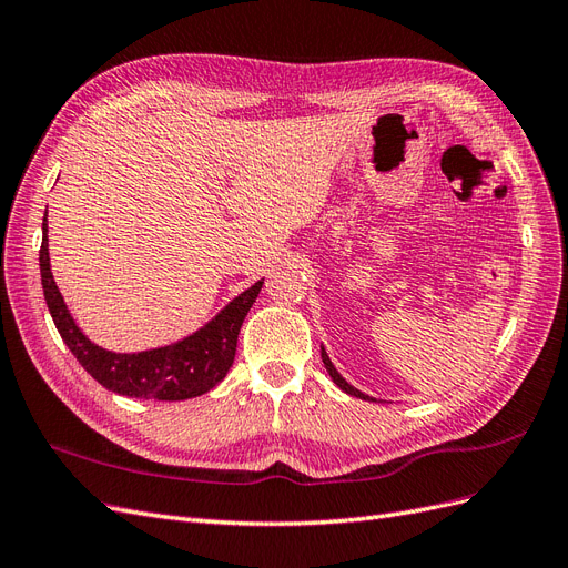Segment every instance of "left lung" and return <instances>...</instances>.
<instances>
[{
	"instance_id": "1",
	"label": "left lung",
	"mask_w": 568,
	"mask_h": 568,
	"mask_svg": "<svg viewBox=\"0 0 568 568\" xmlns=\"http://www.w3.org/2000/svg\"><path fill=\"white\" fill-rule=\"evenodd\" d=\"M322 363H324L326 372H329V376L334 379V384H336L341 390H346L348 395H355V398H359V400H374V398H369V395H365L363 390H357L355 386H351L346 379H343V376L336 372V367L332 365V359H329V355H326L324 346H322Z\"/></svg>"
}]
</instances>
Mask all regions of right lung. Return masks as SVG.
<instances>
[{
    "mask_svg": "<svg viewBox=\"0 0 568 568\" xmlns=\"http://www.w3.org/2000/svg\"><path fill=\"white\" fill-rule=\"evenodd\" d=\"M47 242L44 215L40 246L44 301L63 343L101 386L128 395V398L186 400L209 393L225 379L236 355L239 329H242L251 305L261 294L263 280L230 301L209 324H203L192 336L153 351L113 353L97 346V343L84 336L71 313H68L61 291L54 282V274H51Z\"/></svg>",
    "mask_w": 568,
    "mask_h": 568,
    "instance_id": "right-lung-1",
    "label": "right lung"
}]
</instances>
